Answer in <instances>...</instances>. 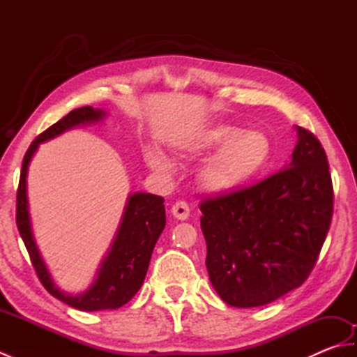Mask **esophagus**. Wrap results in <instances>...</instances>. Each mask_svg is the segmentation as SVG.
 <instances>
[{"label": "esophagus", "mask_w": 357, "mask_h": 357, "mask_svg": "<svg viewBox=\"0 0 357 357\" xmlns=\"http://www.w3.org/2000/svg\"><path fill=\"white\" fill-rule=\"evenodd\" d=\"M172 215L176 218L178 221H185V219H188V216H190V208H188V206L184 201H178L176 204H173Z\"/></svg>", "instance_id": "34e87169"}]
</instances>
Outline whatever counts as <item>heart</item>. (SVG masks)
<instances>
[{"instance_id": "1", "label": "heart", "mask_w": 357, "mask_h": 357, "mask_svg": "<svg viewBox=\"0 0 357 357\" xmlns=\"http://www.w3.org/2000/svg\"><path fill=\"white\" fill-rule=\"evenodd\" d=\"M187 153L202 158L218 153L202 169L199 183L208 193L230 195L255 183L268 169L273 142L262 130L244 132L239 127L219 124L195 139ZM147 164L162 176L174 172V162L159 150L150 151Z\"/></svg>"}]
</instances>
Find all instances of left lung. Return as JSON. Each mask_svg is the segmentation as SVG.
Segmentation results:
<instances>
[{"instance_id": "8db88e82", "label": "left lung", "mask_w": 357, "mask_h": 357, "mask_svg": "<svg viewBox=\"0 0 357 357\" xmlns=\"http://www.w3.org/2000/svg\"><path fill=\"white\" fill-rule=\"evenodd\" d=\"M291 162L252 187L201 202L210 282L227 304L267 305L312 273L333 216L327 155L296 127Z\"/></svg>"}]
</instances>
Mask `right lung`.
<instances>
[{"instance_id": "right-lung-1", "label": "right lung", "mask_w": 357, "mask_h": 357, "mask_svg": "<svg viewBox=\"0 0 357 357\" xmlns=\"http://www.w3.org/2000/svg\"><path fill=\"white\" fill-rule=\"evenodd\" d=\"M107 113L90 105L72 110L47 130L36 136L30 144L22 159L20 185L17 193V225L24 245L29 252L33 268L52 296L64 304L81 312H98V310H115L127 304L138 293L146 279L151 253L158 238L165 227L164 198L151 193H133L128 196L118 233L112 242L109 253L102 259L93 284L84 293L70 294L63 291L50 276L47 265L38 250L30 224L27 201V170L35 151L41 142L56 138L73 127L86 126L101 121Z\"/></svg>"}]
</instances>
